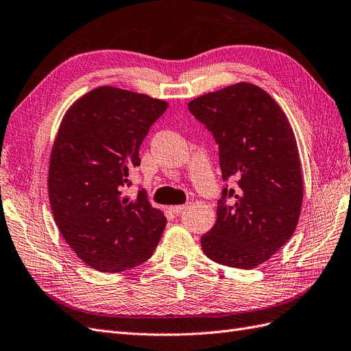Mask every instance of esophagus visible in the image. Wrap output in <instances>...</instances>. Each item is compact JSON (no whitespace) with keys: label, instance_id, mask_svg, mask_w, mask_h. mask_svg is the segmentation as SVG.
Masks as SVG:
<instances>
[{"label":"esophagus","instance_id":"1","mask_svg":"<svg viewBox=\"0 0 351 351\" xmlns=\"http://www.w3.org/2000/svg\"><path fill=\"white\" fill-rule=\"evenodd\" d=\"M187 205H174V206H168V210L173 214H180L183 210H186Z\"/></svg>","mask_w":351,"mask_h":351}]
</instances>
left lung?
Listing matches in <instances>:
<instances>
[{
  "mask_svg": "<svg viewBox=\"0 0 351 351\" xmlns=\"http://www.w3.org/2000/svg\"><path fill=\"white\" fill-rule=\"evenodd\" d=\"M187 106L219 143L223 178L236 182L223 189L202 250L224 266L258 267L300 220L304 184L295 134L278 101L251 82L206 93Z\"/></svg>",
  "mask_w": 351,
  "mask_h": 351,
  "instance_id": "1",
  "label": "left lung"
}]
</instances>
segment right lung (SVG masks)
<instances>
[{
	"label": "right lung",
	"instance_id": "right-lung-1",
	"mask_svg": "<svg viewBox=\"0 0 351 351\" xmlns=\"http://www.w3.org/2000/svg\"><path fill=\"white\" fill-rule=\"evenodd\" d=\"M168 103L101 85L66 110L51 147L49 199L63 239L94 270L118 273L147 261L167 219L145 191L124 196L138 149Z\"/></svg>",
	"mask_w": 351,
	"mask_h": 351
}]
</instances>
